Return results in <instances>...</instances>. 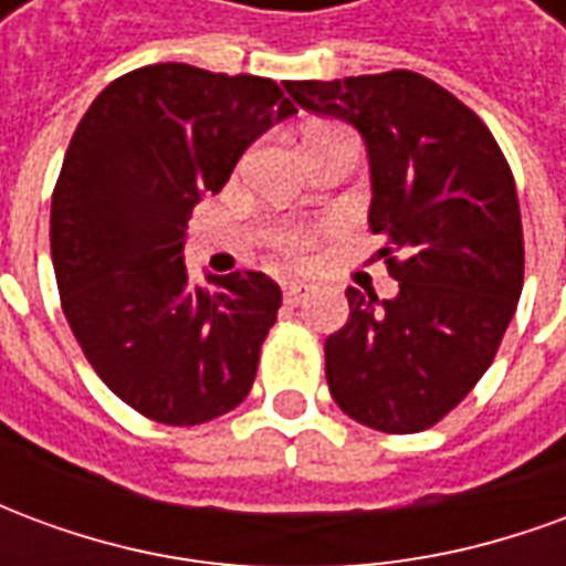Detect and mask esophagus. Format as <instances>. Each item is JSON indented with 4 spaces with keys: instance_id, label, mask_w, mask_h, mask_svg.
<instances>
[{
    "instance_id": "1",
    "label": "esophagus",
    "mask_w": 566,
    "mask_h": 566,
    "mask_svg": "<svg viewBox=\"0 0 566 566\" xmlns=\"http://www.w3.org/2000/svg\"><path fill=\"white\" fill-rule=\"evenodd\" d=\"M306 294H308L306 284H300V282L284 284V303H287V306H300V303L306 300Z\"/></svg>"
}]
</instances>
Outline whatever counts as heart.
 Here are the masks:
<instances>
[{"mask_svg":"<svg viewBox=\"0 0 566 566\" xmlns=\"http://www.w3.org/2000/svg\"><path fill=\"white\" fill-rule=\"evenodd\" d=\"M321 129H333V127H321ZM318 133V129H315ZM315 245V233L312 230H287V233L279 235V251L287 254V258L303 260Z\"/></svg>","mask_w":566,"mask_h":566,"instance_id":"obj_1","label":"heart"}]
</instances>
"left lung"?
<instances>
[{
    "instance_id": "8db88e82",
    "label": "left lung",
    "mask_w": 566,
    "mask_h": 566,
    "mask_svg": "<svg viewBox=\"0 0 566 566\" xmlns=\"http://www.w3.org/2000/svg\"><path fill=\"white\" fill-rule=\"evenodd\" d=\"M306 112L360 129L369 150V230L400 284L394 300L348 287L327 336L336 406L381 433L439 424L485 376L524 284L515 178L473 108L409 69L287 81Z\"/></svg>"
}]
</instances>
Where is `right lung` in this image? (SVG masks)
<instances>
[{
	"mask_svg": "<svg viewBox=\"0 0 566 566\" xmlns=\"http://www.w3.org/2000/svg\"><path fill=\"white\" fill-rule=\"evenodd\" d=\"M294 112L272 78L157 63L112 81L69 142L51 199L60 303L96 376L150 421L206 424L254 385L282 291L251 270L190 282L187 221Z\"/></svg>",
	"mask_w": 566,
	"mask_h": 566,
	"instance_id": "add662e5",
	"label": "right lung"
}]
</instances>
